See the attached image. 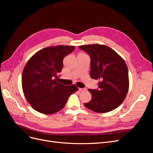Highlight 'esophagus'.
<instances>
[{
	"instance_id": "obj_1",
	"label": "esophagus",
	"mask_w": 153,
	"mask_h": 153,
	"mask_svg": "<svg viewBox=\"0 0 153 153\" xmlns=\"http://www.w3.org/2000/svg\"><path fill=\"white\" fill-rule=\"evenodd\" d=\"M86 91L85 88H80V89H79L80 92H84V91Z\"/></svg>"
}]
</instances>
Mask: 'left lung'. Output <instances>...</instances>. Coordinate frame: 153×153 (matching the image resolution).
Here are the masks:
<instances>
[{"mask_svg": "<svg viewBox=\"0 0 153 153\" xmlns=\"http://www.w3.org/2000/svg\"><path fill=\"white\" fill-rule=\"evenodd\" d=\"M91 57V77L98 79V89H89L92 94L85 107L97 113L112 111L121 105L129 88L128 70L123 59L103 45L80 46Z\"/></svg>", "mask_w": 153, "mask_h": 153, "instance_id": "obj_1", "label": "left lung"}]
</instances>
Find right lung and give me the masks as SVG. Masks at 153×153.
<instances>
[{"label": "right lung", "instance_id": "1", "mask_svg": "<svg viewBox=\"0 0 153 153\" xmlns=\"http://www.w3.org/2000/svg\"><path fill=\"white\" fill-rule=\"evenodd\" d=\"M74 49V46L47 47L38 51L27 62L22 73V89L27 101L38 112H59L69 96L76 91L75 85L68 86L57 82L64 58Z\"/></svg>", "mask_w": 153, "mask_h": 153}]
</instances>
